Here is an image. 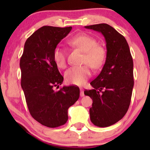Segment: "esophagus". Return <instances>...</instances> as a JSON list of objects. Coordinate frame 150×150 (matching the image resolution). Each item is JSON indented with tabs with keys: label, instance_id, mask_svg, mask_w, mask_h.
<instances>
[{
	"label": "esophagus",
	"instance_id": "1",
	"mask_svg": "<svg viewBox=\"0 0 150 150\" xmlns=\"http://www.w3.org/2000/svg\"><path fill=\"white\" fill-rule=\"evenodd\" d=\"M85 96V94H84V91L83 89H81V97H83V96Z\"/></svg>",
	"mask_w": 150,
	"mask_h": 150
}]
</instances>
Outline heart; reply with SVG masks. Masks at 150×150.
<instances>
[{"label": "heart", "instance_id": "heart-1", "mask_svg": "<svg viewBox=\"0 0 150 150\" xmlns=\"http://www.w3.org/2000/svg\"><path fill=\"white\" fill-rule=\"evenodd\" d=\"M69 44L85 52L83 63L89 64L93 69H98L104 64L106 51L103 47L98 45L97 40L86 34L77 35L69 41ZM53 60L59 68L63 69L67 65L66 52L61 47H57L53 52ZM91 76L88 65L75 66L69 69L65 74L67 83L75 85H83Z\"/></svg>", "mask_w": 150, "mask_h": 150}]
</instances>
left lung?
<instances>
[{
  "label": "left lung",
  "mask_w": 150,
  "mask_h": 150,
  "mask_svg": "<svg viewBox=\"0 0 150 150\" xmlns=\"http://www.w3.org/2000/svg\"><path fill=\"white\" fill-rule=\"evenodd\" d=\"M85 28L103 35L106 58L101 72L91 82L93 89L85 90V96L93 100L90 120L98 127H108L124 117L128 111L134 87L133 61L127 41L107 24Z\"/></svg>",
  "instance_id": "1"
}]
</instances>
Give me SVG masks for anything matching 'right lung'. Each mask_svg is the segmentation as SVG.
<instances>
[{"label":"right lung","mask_w":150,"mask_h":150,"mask_svg":"<svg viewBox=\"0 0 150 150\" xmlns=\"http://www.w3.org/2000/svg\"><path fill=\"white\" fill-rule=\"evenodd\" d=\"M71 28H39L26 40L20 59L21 87L28 110L37 122L48 128L67 122V110L80 96L79 88L75 86L54 89L62 84L63 77L53 60V52Z\"/></svg>","instance_id":"add662e5"}]
</instances>
